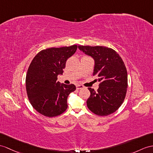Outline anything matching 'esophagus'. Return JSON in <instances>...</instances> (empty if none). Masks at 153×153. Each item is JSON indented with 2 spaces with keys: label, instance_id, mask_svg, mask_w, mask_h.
Returning <instances> with one entry per match:
<instances>
[{
  "label": "esophagus",
  "instance_id": "1",
  "mask_svg": "<svg viewBox=\"0 0 153 153\" xmlns=\"http://www.w3.org/2000/svg\"><path fill=\"white\" fill-rule=\"evenodd\" d=\"M76 89H82V88H84V86L82 85H80V84H79V85H76Z\"/></svg>",
  "mask_w": 153,
  "mask_h": 153
}]
</instances>
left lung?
Wrapping results in <instances>:
<instances>
[{
  "mask_svg": "<svg viewBox=\"0 0 153 153\" xmlns=\"http://www.w3.org/2000/svg\"><path fill=\"white\" fill-rule=\"evenodd\" d=\"M85 54L95 60L94 76L100 82L97 91L89 88L90 96L87 106L99 116L115 112L123 102L128 87L127 71L122 58L111 48L102 46L79 45Z\"/></svg>",
  "mask_w": 153,
  "mask_h": 153,
  "instance_id": "1",
  "label": "left lung"
}]
</instances>
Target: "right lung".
Listing matches in <instances>:
<instances>
[{
  "label": "right lung",
  "mask_w": 153,
  "mask_h": 153,
  "mask_svg": "<svg viewBox=\"0 0 153 153\" xmlns=\"http://www.w3.org/2000/svg\"><path fill=\"white\" fill-rule=\"evenodd\" d=\"M76 49V45H73L42 50L29 65L26 76L27 94L32 107L44 116H58L68 108L67 99L76 86L60 84L57 79L58 74L64 73L68 59Z\"/></svg>",
  "instance_id": "obj_1"
}]
</instances>
